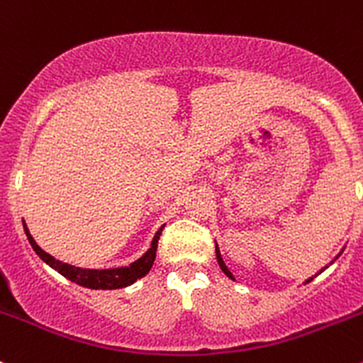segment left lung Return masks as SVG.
I'll return each mask as SVG.
<instances>
[{"instance_id": "8db88e82", "label": "left lung", "mask_w": 363, "mask_h": 363, "mask_svg": "<svg viewBox=\"0 0 363 363\" xmlns=\"http://www.w3.org/2000/svg\"><path fill=\"white\" fill-rule=\"evenodd\" d=\"M216 256H218V263H219V267H221V270H223V272H225L226 276L230 277V279H233V281H235V277H233V274L230 272V270H228V267H226V265H225V262H223V258H221V252H219L218 246H216ZM320 272H321V270H320ZM320 272H318V274H320ZM309 281H313V277H311V279H307L306 283H309Z\"/></svg>"}]
</instances>
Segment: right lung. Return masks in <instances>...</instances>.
<instances>
[{
    "instance_id": "add662e5",
    "label": "right lung",
    "mask_w": 363,
    "mask_h": 363,
    "mask_svg": "<svg viewBox=\"0 0 363 363\" xmlns=\"http://www.w3.org/2000/svg\"><path fill=\"white\" fill-rule=\"evenodd\" d=\"M24 232L36 255H38L47 265H50L54 270H57L61 276H65L67 279L73 281V283L80 284V286L91 288V290H117V288L130 286V284H133L135 281L142 279V277L151 270L152 263H155V258H156V250H158V240H160L161 232H163V226L156 232L155 239H152L151 242V247H149L147 252H145L142 258H138L137 262L131 263L130 267H119V269H105V270L80 269V267H73V265H68V263L60 262V259L50 256L49 252L43 251L42 247L35 242V239H33L31 233H29L26 223H24Z\"/></svg>"
}]
</instances>
